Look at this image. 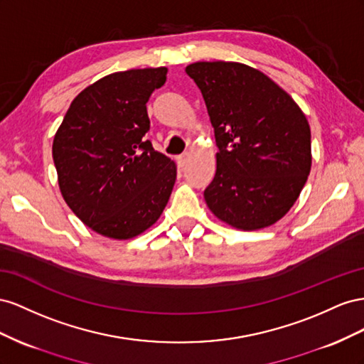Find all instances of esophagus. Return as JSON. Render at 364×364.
<instances>
[{"instance_id": "esophagus-1", "label": "esophagus", "mask_w": 364, "mask_h": 364, "mask_svg": "<svg viewBox=\"0 0 364 364\" xmlns=\"http://www.w3.org/2000/svg\"><path fill=\"white\" fill-rule=\"evenodd\" d=\"M189 157H191V155H189L188 152H186V154H181L180 157L176 159V160H178V166H180V168H184V166L188 164V161H189Z\"/></svg>"}]
</instances>
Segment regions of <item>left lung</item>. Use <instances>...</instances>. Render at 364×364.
<instances>
[{
	"mask_svg": "<svg viewBox=\"0 0 364 364\" xmlns=\"http://www.w3.org/2000/svg\"><path fill=\"white\" fill-rule=\"evenodd\" d=\"M186 73L201 90L218 146L207 207L237 230L273 225L294 205L311 171L304 111L274 80L241 62L200 60Z\"/></svg>",
	"mask_w": 364,
	"mask_h": 364,
	"instance_id": "obj_1",
	"label": "left lung"
}]
</instances>
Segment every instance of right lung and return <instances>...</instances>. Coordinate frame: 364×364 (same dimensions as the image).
<instances>
[{"label": "right lung", "instance_id": "right-lung-1", "mask_svg": "<svg viewBox=\"0 0 364 364\" xmlns=\"http://www.w3.org/2000/svg\"><path fill=\"white\" fill-rule=\"evenodd\" d=\"M168 68H134L96 80L73 99L53 139L58 184L67 205L96 233L132 240L157 223L176 164L155 151L146 102Z\"/></svg>", "mask_w": 364, "mask_h": 364}]
</instances>
